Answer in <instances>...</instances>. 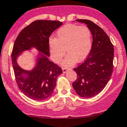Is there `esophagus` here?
Segmentation results:
<instances>
[{
    "mask_svg": "<svg viewBox=\"0 0 127 127\" xmlns=\"http://www.w3.org/2000/svg\"><path fill=\"white\" fill-rule=\"evenodd\" d=\"M69 68H65V67H63L62 68V71H63L64 73H65V72H66V71L68 70H69Z\"/></svg>",
    "mask_w": 127,
    "mask_h": 127,
    "instance_id": "1",
    "label": "esophagus"
}]
</instances>
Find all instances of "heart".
I'll list each match as a JSON object with an SVG mask.
<instances>
[{"label": "heart", "mask_w": 127, "mask_h": 127, "mask_svg": "<svg viewBox=\"0 0 127 127\" xmlns=\"http://www.w3.org/2000/svg\"><path fill=\"white\" fill-rule=\"evenodd\" d=\"M56 38L48 39L51 58L59 62L66 53L68 56L62 62L65 66H71L76 62H82L89 55L92 48V35L86 26L69 24L58 29Z\"/></svg>", "instance_id": "b5f03b06"}]
</instances>
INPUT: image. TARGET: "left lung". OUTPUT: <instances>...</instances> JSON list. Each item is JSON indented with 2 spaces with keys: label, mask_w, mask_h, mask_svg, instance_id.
I'll list each match as a JSON object with an SVG mask.
<instances>
[{
  "label": "left lung",
  "mask_w": 127,
  "mask_h": 127,
  "mask_svg": "<svg viewBox=\"0 0 127 127\" xmlns=\"http://www.w3.org/2000/svg\"><path fill=\"white\" fill-rule=\"evenodd\" d=\"M86 24L92 32L93 42L86 59L74 68L77 79L72 87L79 96L91 98L103 90L113 69L114 48L109 36L99 26L88 20H76Z\"/></svg>",
  "instance_id": "1"
}]
</instances>
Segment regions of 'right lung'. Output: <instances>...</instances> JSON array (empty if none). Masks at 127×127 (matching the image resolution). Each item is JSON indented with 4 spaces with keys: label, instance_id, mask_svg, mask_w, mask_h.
Returning a JSON list of instances; mask_svg holds the SVG:
<instances>
[{
    "label": "right lung",
    "instance_id": "obj_1",
    "mask_svg": "<svg viewBox=\"0 0 127 127\" xmlns=\"http://www.w3.org/2000/svg\"><path fill=\"white\" fill-rule=\"evenodd\" d=\"M62 25V22L58 21L35 20L20 32L14 44L11 57L15 80L20 90L33 100H44L50 96L56 87L57 77L63 72L62 68L47 58L50 56L49 37ZM32 47L43 54H40L36 66L26 71L19 67L16 58L23 51Z\"/></svg>",
    "mask_w": 127,
    "mask_h": 127
}]
</instances>
